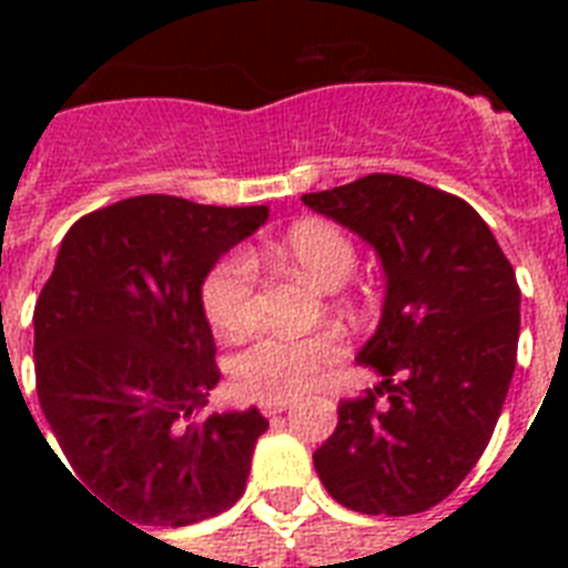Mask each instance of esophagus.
Wrapping results in <instances>:
<instances>
[{"mask_svg":"<svg viewBox=\"0 0 568 568\" xmlns=\"http://www.w3.org/2000/svg\"><path fill=\"white\" fill-rule=\"evenodd\" d=\"M258 409H262V415H267V418H274V415H283L285 409H288V400H265V404H258Z\"/></svg>","mask_w":568,"mask_h":568,"instance_id":"34e87169","label":"esophagus"}]
</instances>
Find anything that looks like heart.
Masks as SVG:
<instances>
[{
  "instance_id": "heart-1",
  "label": "heart",
  "mask_w": 568,
  "mask_h": 568,
  "mask_svg": "<svg viewBox=\"0 0 568 568\" xmlns=\"http://www.w3.org/2000/svg\"><path fill=\"white\" fill-rule=\"evenodd\" d=\"M274 256L315 280L342 285L356 267V244L338 223L327 217H303L283 232ZM205 318L226 336H241L258 321V262L247 250L221 256L200 283ZM345 356V336L333 327L306 336L265 333L232 359V379L241 395L253 400H292L312 386V379Z\"/></svg>"
}]
</instances>
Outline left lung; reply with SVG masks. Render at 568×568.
I'll use <instances>...</instances> for the list:
<instances>
[{"label": "left lung", "instance_id": "8db88e82", "mask_svg": "<svg viewBox=\"0 0 568 568\" xmlns=\"http://www.w3.org/2000/svg\"><path fill=\"white\" fill-rule=\"evenodd\" d=\"M303 203L359 232L383 258L386 303L356 356L383 386L338 400L321 484L365 516L445 501L493 439L519 347V283L493 230L459 196L372 173Z\"/></svg>", "mask_w": 568, "mask_h": 568}]
</instances>
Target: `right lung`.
<instances>
[{
	"instance_id": "1",
	"label": "right lung",
	"mask_w": 568,
	"mask_h": 568,
	"mask_svg": "<svg viewBox=\"0 0 568 568\" xmlns=\"http://www.w3.org/2000/svg\"><path fill=\"white\" fill-rule=\"evenodd\" d=\"M265 221V205L129 196L70 226L40 288V409L73 480L138 525L212 519L247 486L267 422L258 409L196 415L221 379L200 283Z\"/></svg>"
}]
</instances>
